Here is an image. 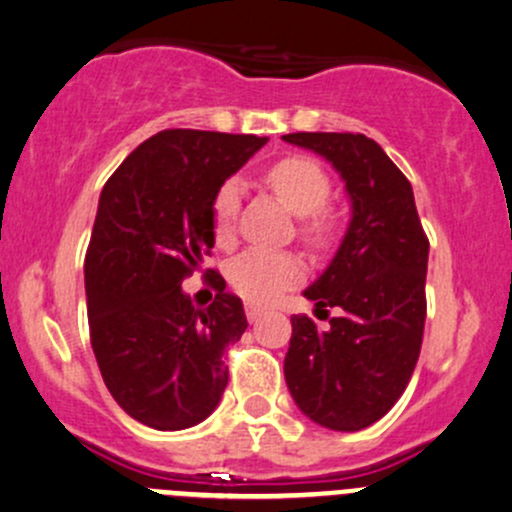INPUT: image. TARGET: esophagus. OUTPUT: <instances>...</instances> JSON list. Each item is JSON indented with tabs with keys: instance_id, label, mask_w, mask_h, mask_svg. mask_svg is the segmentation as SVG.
Returning <instances> with one entry per match:
<instances>
[{
	"instance_id": "esophagus-1",
	"label": "esophagus",
	"mask_w": 512,
	"mask_h": 512,
	"mask_svg": "<svg viewBox=\"0 0 512 512\" xmlns=\"http://www.w3.org/2000/svg\"><path fill=\"white\" fill-rule=\"evenodd\" d=\"M263 312H266V307L256 305V302H246V320H249V322L261 320Z\"/></svg>"
}]
</instances>
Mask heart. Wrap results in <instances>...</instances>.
<instances>
[{
	"mask_svg": "<svg viewBox=\"0 0 512 512\" xmlns=\"http://www.w3.org/2000/svg\"><path fill=\"white\" fill-rule=\"evenodd\" d=\"M268 188L300 217V236L312 249H329L342 232V222L329 212L327 200L332 195V180L320 163L305 156H288L273 163L266 173ZM241 188L236 180L219 185L212 200V229L219 244H229L234 236V222L239 214ZM229 283L244 298L268 302L302 278V263L293 254L266 249H249L229 263Z\"/></svg>",
	"mask_w": 512,
	"mask_h": 512,
	"instance_id": "heart-1",
	"label": "heart"
}]
</instances>
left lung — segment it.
<instances>
[{
	"instance_id": "8db88e82",
	"label": "left lung",
	"mask_w": 512,
	"mask_h": 512,
	"mask_svg": "<svg viewBox=\"0 0 512 512\" xmlns=\"http://www.w3.org/2000/svg\"><path fill=\"white\" fill-rule=\"evenodd\" d=\"M283 139L327 158L351 200L342 246L302 293L317 310L334 307L337 315L329 329H317L307 315L290 317L285 383L317 425L364 430L398 403L415 371L427 317L430 241L410 180L376 141L327 131Z\"/></svg>"
}]
</instances>
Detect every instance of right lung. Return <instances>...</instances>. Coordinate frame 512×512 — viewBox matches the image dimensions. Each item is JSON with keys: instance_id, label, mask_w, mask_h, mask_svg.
Listing matches in <instances>:
<instances>
[{"instance_id": "obj_1", "label": "right lung", "mask_w": 512, "mask_h": 512, "mask_svg": "<svg viewBox=\"0 0 512 512\" xmlns=\"http://www.w3.org/2000/svg\"><path fill=\"white\" fill-rule=\"evenodd\" d=\"M266 141L158 131L102 188L85 256L90 342L119 408L153 430L197 425L227 388L224 351L249 327L244 305L222 276L207 307L180 285L214 246V192Z\"/></svg>"}]
</instances>
